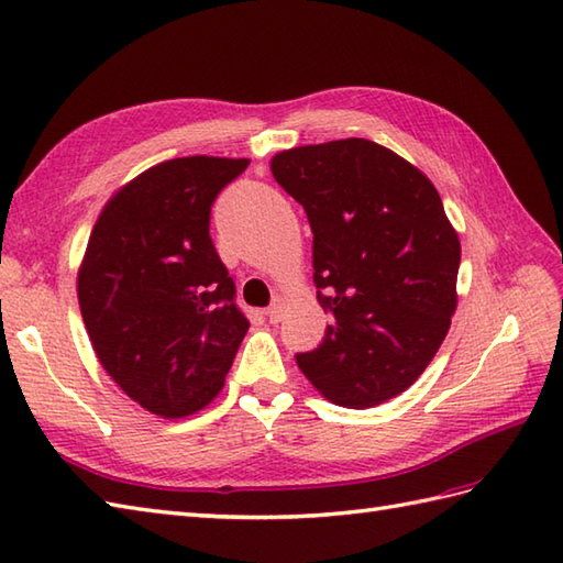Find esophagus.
Segmentation results:
<instances>
[{"mask_svg": "<svg viewBox=\"0 0 563 563\" xmlns=\"http://www.w3.org/2000/svg\"><path fill=\"white\" fill-rule=\"evenodd\" d=\"M283 309H285V302L280 300V297H275L273 305L266 309V317H268L271 324H278V321L283 319Z\"/></svg>", "mask_w": 563, "mask_h": 563, "instance_id": "1", "label": "esophagus"}]
</instances>
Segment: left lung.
I'll use <instances>...</instances> for the list:
<instances>
[{"instance_id":"1","label":"left lung","mask_w":563,"mask_h":563,"mask_svg":"<svg viewBox=\"0 0 563 563\" xmlns=\"http://www.w3.org/2000/svg\"><path fill=\"white\" fill-rule=\"evenodd\" d=\"M271 169L307 212L317 297L331 314L297 365L349 409L397 397L433 361L457 307L460 239L435 186L361 137L280 152Z\"/></svg>"}]
</instances>
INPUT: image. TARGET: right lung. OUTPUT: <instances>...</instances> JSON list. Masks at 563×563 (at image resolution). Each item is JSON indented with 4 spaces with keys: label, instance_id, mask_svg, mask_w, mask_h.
Returning <instances> with one entry per match:
<instances>
[{
    "label": "right lung",
    "instance_id": "obj_1",
    "mask_svg": "<svg viewBox=\"0 0 563 563\" xmlns=\"http://www.w3.org/2000/svg\"><path fill=\"white\" fill-rule=\"evenodd\" d=\"M249 159L152 166L106 202L77 278L84 327L106 373L164 418L210 404L249 331L210 236V208Z\"/></svg>",
    "mask_w": 563,
    "mask_h": 563
}]
</instances>
